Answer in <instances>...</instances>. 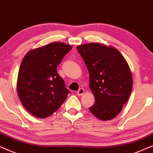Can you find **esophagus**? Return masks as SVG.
Listing matches in <instances>:
<instances>
[{
  "instance_id": "1",
  "label": "esophagus",
  "mask_w": 153,
  "mask_h": 153,
  "mask_svg": "<svg viewBox=\"0 0 153 153\" xmlns=\"http://www.w3.org/2000/svg\"><path fill=\"white\" fill-rule=\"evenodd\" d=\"M84 92H85L84 89H83V88H80L78 90V92H77V94H78V96H81V95H82L83 94H84Z\"/></svg>"
}]
</instances>
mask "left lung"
Here are the masks:
<instances>
[{"label":"left lung","mask_w":153,"mask_h":153,"mask_svg":"<svg viewBox=\"0 0 153 153\" xmlns=\"http://www.w3.org/2000/svg\"><path fill=\"white\" fill-rule=\"evenodd\" d=\"M90 75V89L95 103L89 108L102 121L120 113L128 102L133 88L131 69L122 54L111 46L88 43L77 46Z\"/></svg>","instance_id":"1"}]
</instances>
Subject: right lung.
Instances as JSON below:
<instances>
[{"instance_id": "add662e5", "label": "right lung", "mask_w": 153, "mask_h": 153, "mask_svg": "<svg viewBox=\"0 0 153 153\" xmlns=\"http://www.w3.org/2000/svg\"><path fill=\"white\" fill-rule=\"evenodd\" d=\"M71 49L72 46L63 42H51L30 50L23 58L17 77V94L34 117H49L66 100L70 92L56 68Z\"/></svg>"}]
</instances>
